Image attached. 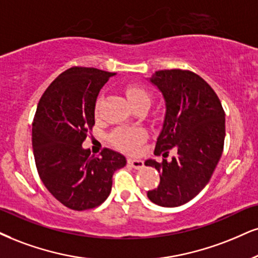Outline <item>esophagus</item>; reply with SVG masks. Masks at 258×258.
<instances>
[{
  "label": "esophagus",
  "mask_w": 258,
  "mask_h": 258,
  "mask_svg": "<svg viewBox=\"0 0 258 258\" xmlns=\"http://www.w3.org/2000/svg\"><path fill=\"white\" fill-rule=\"evenodd\" d=\"M128 164H129V166H132L133 168H135V170H140V168L144 167V161H142L141 159L129 158L128 159Z\"/></svg>",
  "instance_id": "1"
}]
</instances>
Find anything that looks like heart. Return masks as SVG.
Instances as JSON below:
<instances>
[{
  "label": "heart",
  "instance_id": "b5f03b06",
  "mask_svg": "<svg viewBox=\"0 0 258 258\" xmlns=\"http://www.w3.org/2000/svg\"><path fill=\"white\" fill-rule=\"evenodd\" d=\"M126 95L133 106L138 104H151V94L146 88L139 85H130L126 87ZM146 133L142 129L120 128L111 135L112 144L126 152H136L139 146L145 141Z\"/></svg>",
  "mask_w": 258,
  "mask_h": 258
}]
</instances>
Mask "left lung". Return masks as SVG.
<instances>
[{
	"label": "left lung",
	"mask_w": 258,
	"mask_h": 258,
	"mask_svg": "<svg viewBox=\"0 0 258 258\" xmlns=\"http://www.w3.org/2000/svg\"><path fill=\"white\" fill-rule=\"evenodd\" d=\"M149 81L163 94L166 112L154 149L163 161H145L160 173V184L147 196L158 206L179 207L207 185L220 160L225 112L213 88L195 73L158 71ZM172 148L177 154L167 161Z\"/></svg>",
	"instance_id": "left-lung-1"
}]
</instances>
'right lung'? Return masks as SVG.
<instances>
[{
    "mask_svg": "<svg viewBox=\"0 0 258 258\" xmlns=\"http://www.w3.org/2000/svg\"><path fill=\"white\" fill-rule=\"evenodd\" d=\"M114 73L73 67L51 82L38 103L32 146L41 182L62 205L74 211L100 206L112 186L123 154L105 148L100 157L82 148L93 128L98 94Z\"/></svg>",
    "mask_w": 258,
    "mask_h": 258,
    "instance_id": "obj_1",
    "label": "right lung"
}]
</instances>
